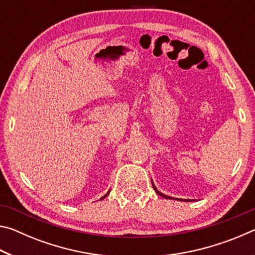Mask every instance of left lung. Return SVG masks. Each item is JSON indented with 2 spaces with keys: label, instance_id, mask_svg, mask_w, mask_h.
<instances>
[{
  "label": "left lung",
  "instance_id": "left-lung-1",
  "mask_svg": "<svg viewBox=\"0 0 255 255\" xmlns=\"http://www.w3.org/2000/svg\"><path fill=\"white\" fill-rule=\"evenodd\" d=\"M152 185H153V189L155 190V191H156L157 192V195H159V196H161V197H163V198H166V199H175V200H183V199H176V198H172V197H169V196H165V195H163V193H161V192H159L158 191V190L156 189V187H155V185H154V183L152 182ZM185 201H191V200H189V199H187V200H185Z\"/></svg>",
  "mask_w": 255,
  "mask_h": 255
}]
</instances>
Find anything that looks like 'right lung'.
Here are the masks:
<instances>
[{
    "label": "right lung",
    "mask_w": 255,
    "mask_h": 255,
    "mask_svg": "<svg viewBox=\"0 0 255 255\" xmlns=\"http://www.w3.org/2000/svg\"><path fill=\"white\" fill-rule=\"evenodd\" d=\"M108 195H109V193H107V195H106V196H103V197H102V198H101V199H105V198H106V197H107V196H108Z\"/></svg>",
    "instance_id": "obj_1"
}]
</instances>
